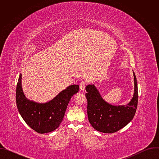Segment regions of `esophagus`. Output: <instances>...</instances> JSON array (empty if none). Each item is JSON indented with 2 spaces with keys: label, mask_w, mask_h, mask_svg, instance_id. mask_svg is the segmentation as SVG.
<instances>
[{
  "label": "esophagus",
  "mask_w": 159,
  "mask_h": 159,
  "mask_svg": "<svg viewBox=\"0 0 159 159\" xmlns=\"http://www.w3.org/2000/svg\"><path fill=\"white\" fill-rule=\"evenodd\" d=\"M85 88V82L84 81H82L80 84V89L81 91H84Z\"/></svg>",
  "instance_id": "34e87169"
}]
</instances>
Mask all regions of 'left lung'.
<instances>
[{"label":"left lung","mask_w":159,"mask_h":159,"mask_svg":"<svg viewBox=\"0 0 159 159\" xmlns=\"http://www.w3.org/2000/svg\"><path fill=\"white\" fill-rule=\"evenodd\" d=\"M134 94L125 105L114 106L105 101L94 85L86 86L87 115L89 123L98 131L112 133L127 125L133 118L138 105V86L134 72Z\"/></svg>","instance_id":"8db88e82"}]
</instances>
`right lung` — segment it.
Instances as JSON below:
<instances>
[{"label":"right lung","mask_w":159,"mask_h":159,"mask_svg":"<svg viewBox=\"0 0 159 159\" xmlns=\"http://www.w3.org/2000/svg\"><path fill=\"white\" fill-rule=\"evenodd\" d=\"M20 74L16 87V104L22 119L38 133H46L56 129L61 123L71 98L79 90V85H72L46 103H38L28 99L21 85Z\"/></svg>","instance_id":"add662e5"}]
</instances>
